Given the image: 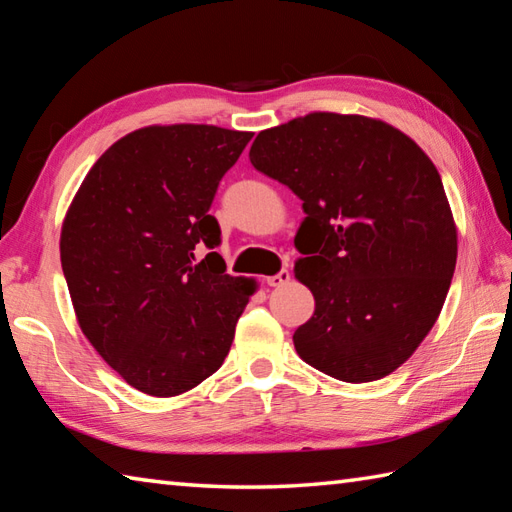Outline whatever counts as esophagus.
<instances>
[{
    "label": "esophagus",
    "instance_id": "esophagus-1",
    "mask_svg": "<svg viewBox=\"0 0 512 512\" xmlns=\"http://www.w3.org/2000/svg\"><path fill=\"white\" fill-rule=\"evenodd\" d=\"M288 281H290V270H288V268H281L277 275H270V277H266V284H268V286H273V288L284 286V284H288Z\"/></svg>",
    "mask_w": 512,
    "mask_h": 512
}]
</instances>
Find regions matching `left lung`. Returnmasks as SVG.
<instances>
[{
    "label": "left lung",
    "mask_w": 512,
    "mask_h": 512,
    "mask_svg": "<svg viewBox=\"0 0 512 512\" xmlns=\"http://www.w3.org/2000/svg\"><path fill=\"white\" fill-rule=\"evenodd\" d=\"M248 158L306 213L295 275L314 314L297 354L345 383L394 372L436 323L458 257L436 165L396 127L330 112L259 132Z\"/></svg>",
    "instance_id": "obj_1"
}]
</instances>
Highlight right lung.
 I'll return each instance as SVG.
<instances>
[{
	"label": "right lung",
	"mask_w": 512,
	"mask_h": 512,
	"mask_svg": "<svg viewBox=\"0 0 512 512\" xmlns=\"http://www.w3.org/2000/svg\"><path fill=\"white\" fill-rule=\"evenodd\" d=\"M250 132L145 127L85 176L65 215L61 266L83 334L125 383L169 398L200 385L231 350L255 281L206 253L222 242L209 209Z\"/></svg>",
	"instance_id": "right-lung-1"
}]
</instances>
